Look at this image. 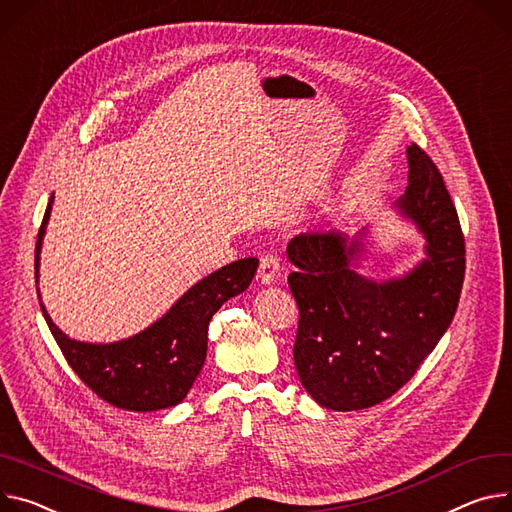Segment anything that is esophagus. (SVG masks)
Here are the masks:
<instances>
[{"label": "esophagus", "mask_w": 512, "mask_h": 512, "mask_svg": "<svg viewBox=\"0 0 512 512\" xmlns=\"http://www.w3.org/2000/svg\"><path fill=\"white\" fill-rule=\"evenodd\" d=\"M281 258L274 252H264L260 258V268H258V281L262 285H272L281 279Z\"/></svg>", "instance_id": "obj_1"}]
</instances>
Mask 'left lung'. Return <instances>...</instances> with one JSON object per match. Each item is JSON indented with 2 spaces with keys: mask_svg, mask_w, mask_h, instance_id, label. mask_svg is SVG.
<instances>
[{
  "mask_svg": "<svg viewBox=\"0 0 512 512\" xmlns=\"http://www.w3.org/2000/svg\"><path fill=\"white\" fill-rule=\"evenodd\" d=\"M408 188L396 201L426 240V258L404 277L373 281L357 270L363 233H299L287 256L299 307L293 346L301 385L338 412L371 408L410 381L457 311L465 240L439 168L412 143Z\"/></svg>",
  "mask_w": 512,
  "mask_h": 512,
  "instance_id": "obj_1",
  "label": "left lung"
}]
</instances>
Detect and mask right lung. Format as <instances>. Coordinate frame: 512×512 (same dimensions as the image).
<instances>
[{"mask_svg": "<svg viewBox=\"0 0 512 512\" xmlns=\"http://www.w3.org/2000/svg\"><path fill=\"white\" fill-rule=\"evenodd\" d=\"M53 209L49 199L36 238L34 274L38 281L41 248ZM258 268V258L235 260L190 287L166 313L143 332L110 344L73 340L63 334L47 313L43 316L69 367L98 398L131 410L153 412L180 404L199 377L207 357V330L213 313L231 297L244 293Z\"/></svg>", "mask_w": 512, "mask_h": 512, "instance_id": "obj_1", "label": "right lung"}]
</instances>
